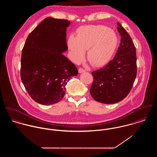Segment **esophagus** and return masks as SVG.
Returning a JSON list of instances; mask_svg holds the SVG:
<instances>
[{"instance_id": "esophagus-1", "label": "esophagus", "mask_w": 157, "mask_h": 157, "mask_svg": "<svg viewBox=\"0 0 157 157\" xmlns=\"http://www.w3.org/2000/svg\"><path fill=\"white\" fill-rule=\"evenodd\" d=\"M85 72V70L84 69H83L82 67H80L78 69V72L79 73H82V72Z\"/></svg>"}]
</instances>
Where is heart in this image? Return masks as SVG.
Segmentation results:
<instances>
[{"label": "heart", "instance_id": "heart-1", "mask_svg": "<svg viewBox=\"0 0 157 157\" xmlns=\"http://www.w3.org/2000/svg\"><path fill=\"white\" fill-rule=\"evenodd\" d=\"M76 37L71 35L67 39V48L72 60L81 62L87 51V59L95 67H101L112 58L118 44L115 32L101 25H90L79 27Z\"/></svg>", "mask_w": 157, "mask_h": 157}]
</instances>
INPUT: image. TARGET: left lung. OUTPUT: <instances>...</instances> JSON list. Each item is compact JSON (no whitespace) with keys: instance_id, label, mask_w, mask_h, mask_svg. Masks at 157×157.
<instances>
[{"instance_id":"left-lung-1","label":"left lung","mask_w":157,"mask_h":157,"mask_svg":"<svg viewBox=\"0 0 157 157\" xmlns=\"http://www.w3.org/2000/svg\"><path fill=\"white\" fill-rule=\"evenodd\" d=\"M121 36L120 46L111 61L92 74L90 88L92 98L100 103L112 104L123 100L132 89L136 76V49L126 29L117 23Z\"/></svg>"}]
</instances>
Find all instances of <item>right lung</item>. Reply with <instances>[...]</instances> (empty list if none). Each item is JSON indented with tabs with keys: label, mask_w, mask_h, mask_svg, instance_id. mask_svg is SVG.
I'll return each mask as SVG.
<instances>
[{
	"label": "right lung",
	"mask_w": 157,
	"mask_h": 157,
	"mask_svg": "<svg viewBox=\"0 0 157 157\" xmlns=\"http://www.w3.org/2000/svg\"><path fill=\"white\" fill-rule=\"evenodd\" d=\"M70 22L46 17L28 35L23 48L21 77L36 102L49 105L64 97L66 85L78 74L77 67L62 53L67 49Z\"/></svg>",
	"instance_id": "obj_1"
}]
</instances>
